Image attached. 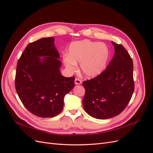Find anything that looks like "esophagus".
Returning <instances> with one entry per match:
<instances>
[{"label":"esophagus","mask_w":153,"mask_h":153,"mask_svg":"<svg viewBox=\"0 0 153 153\" xmlns=\"http://www.w3.org/2000/svg\"><path fill=\"white\" fill-rule=\"evenodd\" d=\"M75 84L76 85H80V84H82V81L80 79H78V78H75Z\"/></svg>","instance_id":"obj_1"}]
</instances>
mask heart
<instances>
[{"label":"heart","instance_id":"obj_1","mask_svg":"<svg viewBox=\"0 0 153 153\" xmlns=\"http://www.w3.org/2000/svg\"><path fill=\"white\" fill-rule=\"evenodd\" d=\"M110 57L107 46L87 39L72 42L69 47L68 54H64L63 62L69 71L74 72L80 63L81 73L86 78L99 76L105 69Z\"/></svg>","mask_w":153,"mask_h":153}]
</instances>
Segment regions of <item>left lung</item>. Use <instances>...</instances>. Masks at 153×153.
Here are the masks:
<instances>
[{
    "mask_svg": "<svg viewBox=\"0 0 153 153\" xmlns=\"http://www.w3.org/2000/svg\"><path fill=\"white\" fill-rule=\"evenodd\" d=\"M114 55L105 70L82 83L85 89L83 106L90 116L106 119L119 115L130 101L134 91L133 64L126 50L112 41Z\"/></svg>",
    "mask_w": 153,
    "mask_h": 153,
    "instance_id": "1",
    "label": "left lung"
}]
</instances>
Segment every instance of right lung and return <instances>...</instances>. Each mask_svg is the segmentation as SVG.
I'll return each instance as SVG.
<instances>
[{
	"mask_svg": "<svg viewBox=\"0 0 153 153\" xmlns=\"http://www.w3.org/2000/svg\"><path fill=\"white\" fill-rule=\"evenodd\" d=\"M54 41L50 37L29 43L17 63V94L25 108L41 117H53L61 112L64 96L75 86V77L61 75Z\"/></svg>",
	"mask_w": 153,
	"mask_h": 153,
	"instance_id": "add662e5",
	"label": "right lung"
}]
</instances>
